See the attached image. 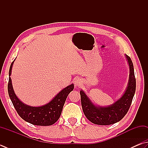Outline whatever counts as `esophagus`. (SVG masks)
Wrapping results in <instances>:
<instances>
[{
	"instance_id": "34e87169",
	"label": "esophagus",
	"mask_w": 148,
	"mask_h": 148,
	"mask_svg": "<svg viewBox=\"0 0 148 148\" xmlns=\"http://www.w3.org/2000/svg\"><path fill=\"white\" fill-rule=\"evenodd\" d=\"M74 84L76 87H79L82 84V80L80 78H76L74 80Z\"/></svg>"
}]
</instances>
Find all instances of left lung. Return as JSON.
<instances>
[{"instance_id":"1","label":"left lung","mask_w":148,"mask_h":148,"mask_svg":"<svg viewBox=\"0 0 148 148\" xmlns=\"http://www.w3.org/2000/svg\"><path fill=\"white\" fill-rule=\"evenodd\" d=\"M125 57L130 68L129 80L124 94L113 104L108 106L96 105L84 91H80L83 112L92 123L102 126L115 124L121 121L129 110L135 93L136 80L132 61L127 55Z\"/></svg>"}]
</instances>
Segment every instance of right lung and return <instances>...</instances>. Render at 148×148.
Returning a JSON list of instances; mask_svg holds the SVG:
<instances>
[{
	"label": "right lung",
	"instance_id": "1",
	"mask_svg": "<svg viewBox=\"0 0 148 148\" xmlns=\"http://www.w3.org/2000/svg\"><path fill=\"white\" fill-rule=\"evenodd\" d=\"M14 61L10 68L8 90L10 98L16 112L25 121L36 126H46L55 124L60 117L67 97L71 91L73 90L74 84H71L64 88L57 94V95H55L53 99L46 104L37 107L27 105L18 98L13 90L10 76L12 75Z\"/></svg>",
	"mask_w": 148,
	"mask_h": 148
}]
</instances>
